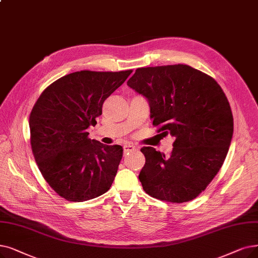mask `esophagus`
Masks as SVG:
<instances>
[{"label": "esophagus", "instance_id": "1", "mask_svg": "<svg viewBox=\"0 0 258 258\" xmlns=\"http://www.w3.org/2000/svg\"><path fill=\"white\" fill-rule=\"evenodd\" d=\"M123 150H124V153H131V152H135L138 149L135 147V145H132V144H126L123 147Z\"/></svg>", "mask_w": 258, "mask_h": 258}]
</instances>
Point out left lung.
I'll use <instances>...</instances> for the list:
<instances>
[{
    "mask_svg": "<svg viewBox=\"0 0 258 258\" xmlns=\"http://www.w3.org/2000/svg\"><path fill=\"white\" fill-rule=\"evenodd\" d=\"M127 85L148 100L158 132L175 137L170 156L141 149L143 189L170 203L193 200L219 172L231 144L233 115L225 93L212 77L183 64L137 69Z\"/></svg>",
    "mask_w": 258,
    "mask_h": 258,
    "instance_id": "8db88e82",
    "label": "left lung"
}]
</instances>
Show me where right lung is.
Wrapping results in <instances>:
<instances>
[{"label":"right lung","instance_id":"1","mask_svg":"<svg viewBox=\"0 0 258 258\" xmlns=\"http://www.w3.org/2000/svg\"><path fill=\"white\" fill-rule=\"evenodd\" d=\"M133 71H81L51 83L29 117L30 143L39 170L55 193L69 201L96 198L107 192L122 159L121 145L88 138L105 99Z\"/></svg>","mask_w":258,"mask_h":258}]
</instances>
